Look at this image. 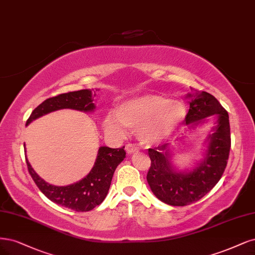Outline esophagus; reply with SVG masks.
Returning <instances> with one entry per match:
<instances>
[{"label":"esophagus","instance_id":"obj_1","mask_svg":"<svg viewBox=\"0 0 255 255\" xmlns=\"http://www.w3.org/2000/svg\"><path fill=\"white\" fill-rule=\"evenodd\" d=\"M126 151H127V153H128V155L134 154V153L137 152V147H136L134 144H128V145L126 146Z\"/></svg>","mask_w":255,"mask_h":255}]
</instances>
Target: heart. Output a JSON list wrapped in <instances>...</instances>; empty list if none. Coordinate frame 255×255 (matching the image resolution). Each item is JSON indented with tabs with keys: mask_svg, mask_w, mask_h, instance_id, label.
Returning a JSON list of instances; mask_svg holds the SVG:
<instances>
[{
	"mask_svg": "<svg viewBox=\"0 0 255 255\" xmlns=\"http://www.w3.org/2000/svg\"><path fill=\"white\" fill-rule=\"evenodd\" d=\"M187 117L188 109L182 101L143 95L121 103L116 115H105L102 127L107 135L115 140L125 139L128 129L134 131L142 144L150 146L177 133Z\"/></svg>",
	"mask_w": 255,
	"mask_h": 255,
	"instance_id": "1",
	"label": "heart"
}]
</instances>
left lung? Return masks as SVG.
Listing matches in <instances>:
<instances>
[{"label":"left lung","mask_w":255,"mask_h":255,"mask_svg":"<svg viewBox=\"0 0 255 255\" xmlns=\"http://www.w3.org/2000/svg\"><path fill=\"white\" fill-rule=\"evenodd\" d=\"M190 109L186 131L207 122L208 117L214 116L215 126L205 139L204 157L192 169L178 170L172 162V150L169 143L148 148L151 168L146 180L154 195L162 203L182 207L203 198L211 191L223 176L231 146L229 115L218 100L207 92L193 91L188 93ZM182 135L175 141H182Z\"/></svg>","instance_id":"1"}]
</instances>
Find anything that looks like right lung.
Masks as SVG:
<instances>
[{
	"instance_id": "1",
	"label": "right lung",
	"mask_w": 255,
	"mask_h": 255,
	"mask_svg": "<svg viewBox=\"0 0 255 255\" xmlns=\"http://www.w3.org/2000/svg\"><path fill=\"white\" fill-rule=\"evenodd\" d=\"M94 96L92 90H81L48 98L32 111L28 120L26 121V127L33 120L59 110L71 109L83 113H93L96 109ZM25 158L33 181L48 199L74 211L86 212L99 206L107 197L114 172L126 158V151L125 146L120 148L100 146L90 173L81 180L68 186H54L46 182L34 172L27 157L25 156Z\"/></svg>"
}]
</instances>
